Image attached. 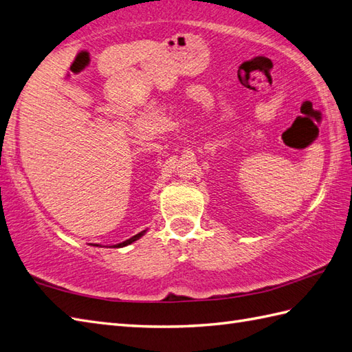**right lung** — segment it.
<instances>
[{
	"label": "right lung",
	"mask_w": 352,
	"mask_h": 352,
	"mask_svg": "<svg viewBox=\"0 0 352 352\" xmlns=\"http://www.w3.org/2000/svg\"><path fill=\"white\" fill-rule=\"evenodd\" d=\"M145 234V231H142V232H139V234H136V235H133L132 239H129V240H126V241H122V243H118V244H116V246L113 248H124V246H127V244H130V243H133V241H136V240H139L141 239V236Z\"/></svg>",
	"instance_id": "add662e5"
}]
</instances>
